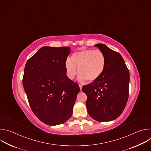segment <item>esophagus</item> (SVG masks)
<instances>
[{"label":"esophagus","instance_id":"obj_1","mask_svg":"<svg viewBox=\"0 0 151 151\" xmlns=\"http://www.w3.org/2000/svg\"><path fill=\"white\" fill-rule=\"evenodd\" d=\"M79 87L80 90H81H81H82V85H81V84H79Z\"/></svg>","mask_w":151,"mask_h":151}]
</instances>
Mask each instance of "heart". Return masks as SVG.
Segmentation results:
<instances>
[{
	"label": "heart",
	"mask_w": 151,
	"mask_h": 151,
	"mask_svg": "<svg viewBox=\"0 0 151 151\" xmlns=\"http://www.w3.org/2000/svg\"><path fill=\"white\" fill-rule=\"evenodd\" d=\"M104 54L99 50H83L72 54L65 61L66 75L73 79L78 72V80L84 81L87 79L91 82L97 79L103 73L106 66Z\"/></svg>",
	"instance_id": "1"
}]
</instances>
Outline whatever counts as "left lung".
Segmentation results:
<instances>
[{"label":"left lung","mask_w":151,"mask_h":151,"mask_svg":"<svg viewBox=\"0 0 151 151\" xmlns=\"http://www.w3.org/2000/svg\"><path fill=\"white\" fill-rule=\"evenodd\" d=\"M105 55L102 75L82 91L87 96L86 106L90 116L100 122L111 121L121 115L128 98L130 73L119 53L106 45H94Z\"/></svg>","instance_id":"left-lung-1"}]
</instances>
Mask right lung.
<instances>
[{"label":"right lung","instance_id":"add662e5","mask_svg":"<svg viewBox=\"0 0 151 151\" xmlns=\"http://www.w3.org/2000/svg\"><path fill=\"white\" fill-rule=\"evenodd\" d=\"M70 50L44 47L25 66L23 84L31 109L49 125L63 124L71 117L80 91L78 84L66 76L64 64Z\"/></svg>","mask_w":151,"mask_h":151}]
</instances>
